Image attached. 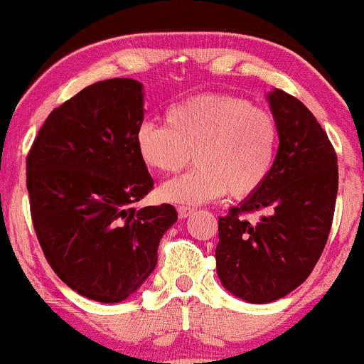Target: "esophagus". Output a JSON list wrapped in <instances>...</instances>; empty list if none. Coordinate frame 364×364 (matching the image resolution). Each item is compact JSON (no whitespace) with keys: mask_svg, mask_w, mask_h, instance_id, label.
Returning <instances> with one entry per match:
<instances>
[{"mask_svg":"<svg viewBox=\"0 0 364 364\" xmlns=\"http://www.w3.org/2000/svg\"><path fill=\"white\" fill-rule=\"evenodd\" d=\"M177 212H178V215H181L182 218H187V217H191V215H193L194 212H196V210L191 208V206H178Z\"/></svg>","mask_w":364,"mask_h":364,"instance_id":"1","label":"esophagus"}]
</instances>
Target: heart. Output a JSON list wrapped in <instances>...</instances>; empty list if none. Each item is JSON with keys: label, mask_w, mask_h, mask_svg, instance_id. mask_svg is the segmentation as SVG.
Returning a JSON list of instances; mask_svg holds the SVG:
<instances>
[{"label": "heart", "mask_w": 364, "mask_h": 364, "mask_svg": "<svg viewBox=\"0 0 364 364\" xmlns=\"http://www.w3.org/2000/svg\"><path fill=\"white\" fill-rule=\"evenodd\" d=\"M279 130L269 111L222 93H201L171 105L165 124L144 121L135 134L140 161L156 173H177L159 196L170 203L199 205L224 196L246 198L260 189L274 168Z\"/></svg>", "instance_id": "b5f03b06"}]
</instances>
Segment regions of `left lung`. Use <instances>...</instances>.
Returning <instances> with one entry per match:
<instances>
[{"label": "left lung", "instance_id": "8db88e82", "mask_svg": "<svg viewBox=\"0 0 364 364\" xmlns=\"http://www.w3.org/2000/svg\"><path fill=\"white\" fill-rule=\"evenodd\" d=\"M279 130L274 168L255 193L218 217L217 274L228 291L269 304L299 288L321 257L338 191L337 154L311 111L283 90L267 95ZM267 211L257 225L244 215Z\"/></svg>", "mask_w": 364, "mask_h": 364}]
</instances>
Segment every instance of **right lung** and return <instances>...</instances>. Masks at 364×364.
<instances>
[{
  "label": "right lung",
  "instance_id": "1",
  "mask_svg": "<svg viewBox=\"0 0 364 364\" xmlns=\"http://www.w3.org/2000/svg\"><path fill=\"white\" fill-rule=\"evenodd\" d=\"M142 83H93L50 112L27 154L31 217L55 274L87 299L118 304L149 277L171 205L135 208L154 181L135 149Z\"/></svg>",
  "mask_w": 364,
  "mask_h": 364
}]
</instances>
